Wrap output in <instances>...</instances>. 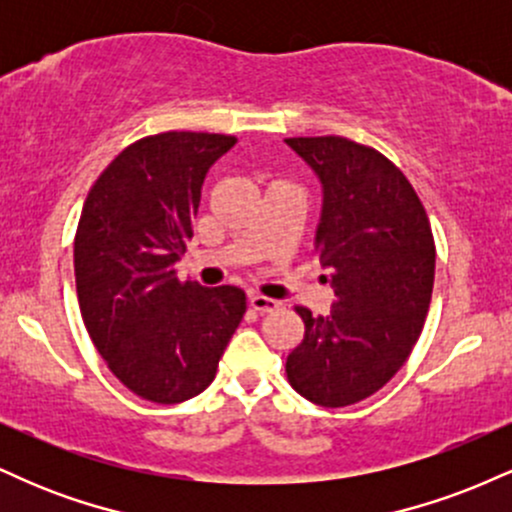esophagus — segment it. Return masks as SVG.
<instances>
[{
    "label": "esophagus",
    "instance_id": "34e87169",
    "mask_svg": "<svg viewBox=\"0 0 512 512\" xmlns=\"http://www.w3.org/2000/svg\"><path fill=\"white\" fill-rule=\"evenodd\" d=\"M250 305H252V310H257V313H274V310L279 308V301H274V298H267V296H260V293H252Z\"/></svg>",
    "mask_w": 512,
    "mask_h": 512
}]
</instances>
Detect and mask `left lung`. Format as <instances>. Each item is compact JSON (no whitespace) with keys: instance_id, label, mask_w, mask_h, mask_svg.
<instances>
[{"instance_id":"1","label":"left lung","mask_w":512,"mask_h":512,"mask_svg":"<svg viewBox=\"0 0 512 512\" xmlns=\"http://www.w3.org/2000/svg\"><path fill=\"white\" fill-rule=\"evenodd\" d=\"M322 185L315 255L330 269V315L303 317V342L286 358L298 395L349 407L378 392L404 366L436 274V245L411 182L380 151L344 137L284 139Z\"/></svg>"}]
</instances>
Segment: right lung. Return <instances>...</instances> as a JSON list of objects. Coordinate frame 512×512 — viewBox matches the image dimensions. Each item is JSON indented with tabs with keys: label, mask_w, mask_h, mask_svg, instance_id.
<instances>
[{
	"label": "right lung",
	"mask_w": 512,
	"mask_h": 512,
	"mask_svg": "<svg viewBox=\"0 0 512 512\" xmlns=\"http://www.w3.org/2000/svg\"><path fill=\"white\" fill-rule=\"evenodd\" d=\"M238 139L163 132L129 144L88 192L74 238L81 317L134 395L178 404L211 385L245 315L238 286L180 281L209 168Z\"/></svg>",
	"instance_id": "right-lung-1"
}]
</instances>
